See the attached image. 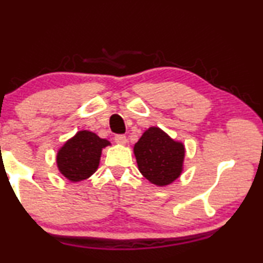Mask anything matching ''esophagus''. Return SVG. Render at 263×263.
<instances>
[{"instance_id":"obj_1","label":"esophagus","mask_w":263,"mask_h":263,"mask_svg":"<svg viewBox=\"0 0 263 263\" xmlns=\"http://www.w3.org/2000/svg\"><path fill=\"white\" fill-rule=\"evenodd\" d=\"M115 142L118 145H125L127 143V138L124 135H116L115 136Z\"/></svg>"}]
</instances>
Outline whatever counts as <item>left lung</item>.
I'll use <instances>...</instances> for the list:
<instances>
[{
  "mask_svg": "<svg viewBox=\"0 0 263 263\" xmlns=\"http://www.w3.org/2000/svg\"><path fill=\"white\" fill-rule=\"evenodd\" d=\"M134 154L143 177L153 184L164 186L181 176L185 148L160 128L151 127L135 143Z\"/></svg>",
  "mask_w": 263,
  "mask_h": 263,
  "instance_id": "obj_1",
  "label": "left lung"
}]
</instances>
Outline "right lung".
<instances>
[{
	"mask_svg": "<svg viewBox=\"0 0 263 263\" xmlns=\"http://www.w3.org/2000/svg\"><path fill=\"white\" fill-rule=\"evenodd\" d=\"M111 143L88 130L78 132L57 152V167L70 182H80L95 174L103 148Z\"/></svg>",
	"mask_w": 263,
	"mask_h": 263,
	"instance_id": "obj_1",
	"label": "right lung"
}]
</instances>
